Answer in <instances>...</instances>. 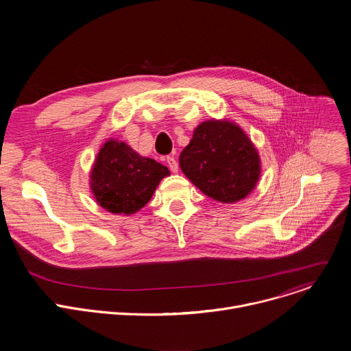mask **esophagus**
Listing matches in <instances>:
<instances>
[{"label":"esophagus","mask_w":351,"mask_h":351,"mask_svg":"<svg viewBox=\"0 0 351 351\" xmlns=\"http://www.w3.org/2000/svg\"><path fill=\"white\" fill-rule=\"evenodd\" d=\"M167 164H168L169 169H171L173 173L178 172L179 167H178V161H176V158H175L173 156H168V157H167Z\"/></svg>","instance_id":"1"}]
</instances>
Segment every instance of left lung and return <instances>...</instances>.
I'll list each match as a JSON object with an SVG mask.
<instances>
[{
    "instance_id": "1",
    "label": "left lung",
    "mask_w": 351,
    "mask_h": 351,
    "mask_svg": "<svg viewBox=\"0 0 351 351\" xmlns=\"http://www.w3.org/2000/svg\"><path fill=\"white\" fill-rule=\"evenodd\" d=\"M179 165L195 187L219 203L244 198L261 173L260 156L252 140L225 119L199 123L180 153Z\"/></svg>"
}]
</instances>
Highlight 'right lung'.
<instances>
[{"mask_svg": "<svg viewBox=\"0 0 351 351\" xmlns=\"http://www.w3.org/2000/svg\"><path fill=\"white\" fill-rule=\"evenodd\" d=\"M169 169L137 154L123 141L110 138L94 161L90 187L97 203L112 214L130 215L152 199Z\"/></svg>", "mask_w": 351, "mask_h": 351, "instance_id": "right-lung-1", "label": "right lung"}]
</instances>
